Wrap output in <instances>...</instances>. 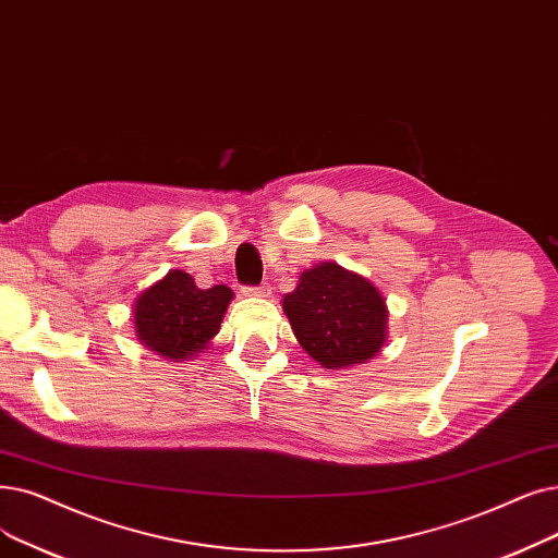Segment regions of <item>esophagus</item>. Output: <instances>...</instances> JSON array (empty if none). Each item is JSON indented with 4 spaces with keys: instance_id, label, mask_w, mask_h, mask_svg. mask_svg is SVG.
Instances as JSON below:
<instances>
[{
    "instance_id": "1",
    "label": "esophagus",
    "mask_w": 558,
    "mask_h": 558,
    "mask_svg": "<svg viewBox=\"0 0 558 558\" xmlns=\"http://www.w3.org/2000/svg\"><path fill=\"white\" fill-rule=\"evenodd\" d=\"M244 292H246L248 296H269V294H271V284H269V282H262V284H257V287H246Z\"/></svg>"
}]
</instances>
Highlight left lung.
Returning <instances> with one entry per match:
<instances>
[{"mask_svg":"<svg viewBox=\"0 0 558 558\" xmlns=\"http://www.w3.org/2000/svg\"><path fill=\"white\" fill-rule=\"evenodd\" d=\"M282 310L305 353L324 369H349L376 357L387 342V305L378 287L335 262L299 276Z\"/></svg>","mask_w":558,"mask_h":558,"instance_id":"8db88e82","label":"left lung"}]
</instances>
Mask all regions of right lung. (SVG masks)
<instances>
[{
	"label": "right lung",
	"instance_id": "right-lung-1",
	"mask_svg": "<svg viewBox=\"0 0 558 558\" xmlns=\"http://www.w3.org/2000/svg\"><path fill=\"white\" fill-rule=\"evenodd\" d=\"M232 299L226 284L201 289L189 274L171 269L136 296V339L171 362L193 360L219 335Z\"/></svg>",
	"mask_w": 558,
	"mask_h": 558
}]
</instances>
